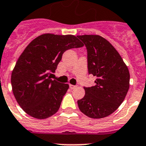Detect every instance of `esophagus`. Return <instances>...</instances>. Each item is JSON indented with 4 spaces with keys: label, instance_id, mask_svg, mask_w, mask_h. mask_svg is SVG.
<instances>
[{
    "label": "esophagus",
    "instance_id": "esophagus-1",
    "mask_svg": "<svg viewBox=\"0 0 146 146\" xmlns=\"http://www.w3.org/2000/svg\"><path fill=\"white\" fill-rule=\"evenodd\" d=\"M77 86L76 85H73V84H70V88L71 89V90H73V89L76 88Z\"/></svg>",
    "mask_w": 146,
    "mask_h": 146
}]
</instances>
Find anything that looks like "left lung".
<instances>
[{
	"label": "left lung",
	"instance_id": "left-lung-1",
	"mask_svg": "<svg viewBox=\"0 0 146 146\" xmlns=\"http://www.w3.org/2000/svg\"><path fill=\"white\" fill-rule=\"evenodd\" d=\"M87 51L89 74L96 85L84 87L85 96L77 101L82 112L91 118H103L117 110L129 88V69L111 43L98 35L77 36Z\"/></svg>",
	"mask_w": 146,
	"mask_h": 146
}]
</instances>
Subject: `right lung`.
<instances>
[{
	"mask_svg": "<svg viewBox=\"0 0 146 146\" xmlns=\"http://www.w3.org/2000/svg\"><path fill=\"white\" fill-rule=\"evenodd\" d=\"M84 46L73 35L45 34L35 38L23 50L11 77L15 99L25 112L45 119L56 112L69 88L67 84L52 80L62 54Z\"/></svg>",
	"mask_w": 146,
	"mask_h": 146,
	"instance_id": "obj_1",
	"label": "right lung"
}]
</instances>
